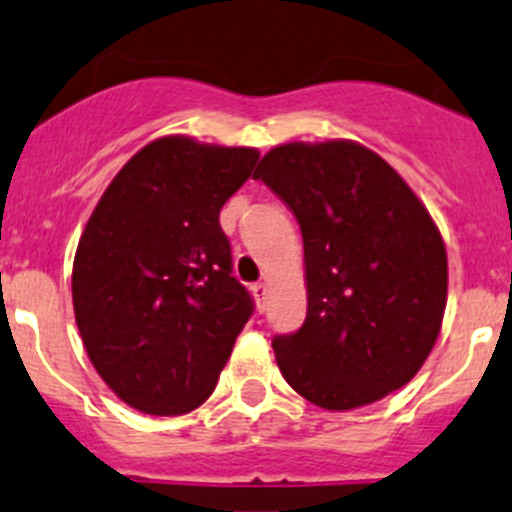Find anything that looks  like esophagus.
I'll list each match as a JSON object with an SVG mask.
<instances>
[{"label":"esophagus","mask_w":512,"mask_h":512,"mask_svg":"<svg viewBox=\"0 0 512 512\" xmlns=\"http://www.w3.org/2000/svg\"><path fill=\"white\" fill-rule=\"evenodd\" d=\"M251 291H253V299H256V304H259V309H264L266 296H269V286H266L264 281H259V284L251 286Z\"/></svg>","instance_id":"34e87169"}]
</instances>
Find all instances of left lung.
Listing matches in <instances>:
<instances>
[{
  "label": "left lung",
  "instance_id": "left-lung-1",
  "mask_svg": "<svg viewBox=\"0 0 512 512\" xmlns=\"http://www.w3.org/2000/svg\"><path fill=\"white\" fill-rule=\"evenodd\" d=\"M261 178L304 238L306 319L274 339L286 382L324 410L405 387L440 334L447 251L402 175L352 140L276 145Z\"/></svg>",
  "mask_w": 512,
  "mask_h": 512
}]
</instances>
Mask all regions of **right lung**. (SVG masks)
I'll use <instances>...</instances> for the list:
<instances>
[{"instance_id": "right-lung-1", "label": "right lung", "mask_w": 512, "mask_h": 512, "mask_svg": "<svg viewBox=\"0 0 512 512\" xmlns=\"http://www.w3.org/2000/svg\"><path fill=\"white\" fill-rule=\"evenodd\" d=\"M256 160V148L165 135L120 168L82 231L77 329L102 382L133 410L201 407L253 314L218 213Z\"/></svg>"}]
</instances>
